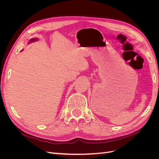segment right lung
I'll use <instances>...</instances> for the list:
<instances>
[{"label": "right lung", "mask_w": 159, "mask_h": 159, "mask_svg": "<svg viewBox=\"0 0 159 159\" xmlns=\"http://www.w3.org/2000/svg\"><path fill=\"white\" fill-rule=\"evenodd\" d=\"M34 39H32V40H30V41H34Z\"/></svg>", "instance_id": "right-lung-1"}]
</instances>
